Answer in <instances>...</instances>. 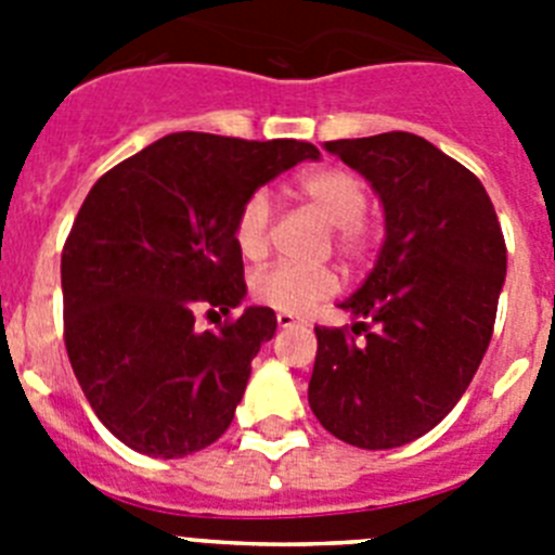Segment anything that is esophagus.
Returning <instances> with one entry per match:
<instances>
[{"label":"esophagus","instance_id":"1","mask_svg":"<svg viewBox=\"0 0 555 555\" xmlns=\"http://www.w3.org/2000/svg\"><path fill=\"white\" fill-rule=\"evenodd\" d=\"M297 325H302V322L297 320L294 313H278V327H297Z\"/></svg>","mask_w":555,"mask_h":555}]
</instances>
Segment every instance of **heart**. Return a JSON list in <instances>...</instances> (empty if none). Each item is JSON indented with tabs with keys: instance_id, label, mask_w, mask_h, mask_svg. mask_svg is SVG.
I'll use <instances>...</instances> for the list:
<instances>
[{
	"instance_id": "1",
	"label": "heart",
	"mask_w": 555,
	"mask_h": 555,
	"mask_svg": "<svg viewBox=\"0 0 555 555\" xmlns=\"http://www.w3.org/2000/svg\"><path fill=\"white\" fill-rule=\"evenodd\" d=\"M297 194L311 205L333 233V247L350 258L366 261L377 244V228L370 217V189L356 171L341 166L302 171L297 178ZM274 208L267 191H253L233 219L235 249L247 261H261L272 238ZM253 297L283 313H306L317 302L331 300L338 292V274L331 267H302V263H272L253 274Z\"/></svg>"
}]
</instances>
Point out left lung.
Segmentation results:
<instances>
[{"instance_id": "1", "label": "left lung", "mask_w": 555, "mask_h": 555, "mask_svg": "<svg viewBox=\"0 0 555 555\" xmlns=\"http://www.w3.org/2000/svg\"><path fill=\"white\" fill-rule=\"evenodd\" d=\"M386 210V242L341 308L352 327H313L308 403L322 428L364 450L428 434L487 352L506 281V238L487 189L414 132L327 141Z\"/></svg>"}]
</instances>
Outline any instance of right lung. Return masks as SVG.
<instances>
[{"label":"right lung","mask_w":555,"mask_h":555,"mask_svg":"<svg viewBox=\"0 0 555 555\" xmlns=\"http://www.w3.org/2000/svg\"><path fill=\"white\" fill-rule=\"evenodd\" d=\"M320 150L171 132L105 171L61 255L63 341L80 389L127 448L180 459L233 423L249 361L274 336L272 308H247L235 210ZM229 317L220 333L196 317Z\"/></svg>","instance_id":"right-lung-1"}]
</instances>
